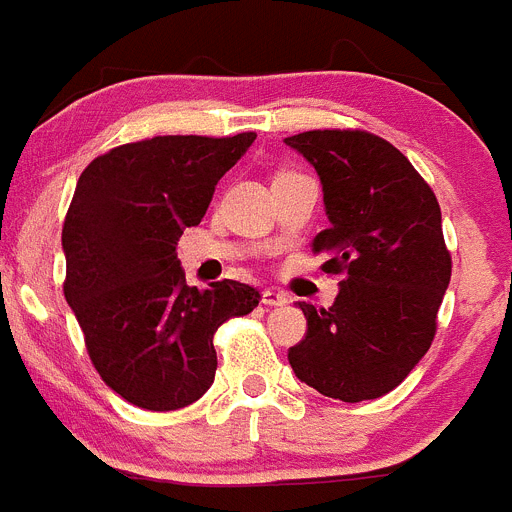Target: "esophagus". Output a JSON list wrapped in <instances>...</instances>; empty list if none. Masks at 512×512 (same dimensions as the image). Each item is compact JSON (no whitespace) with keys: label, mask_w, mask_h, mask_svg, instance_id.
I'll list each match as a JSON object with an SVG mask.
<instances>
[{"label":"esophagus","mask_w":512,"mask_h":512,"mask_svg":"<svg viewBox=\"0 0 512 512\" xmlns=\"http://www.w3.org/2000/svg\"><path fill=\"white\" fill-rule=\"evenodd\" d=\"M288 295L283 293V290H275V288H267L265 293H262V303L265 305H275V308H280V305H288Z\"/></svg>","instance_id":"esophagus-1"}]
</instances>
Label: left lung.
I'll list each match as a JSON object with an SVG mask.
<instances>
[{"instance_id":"obj_1","label":"left lung","mask_w":512,"mask_h":512,"mask_svg":"<svg viewBox=\"0 0 512 512\" xmlns=\"http://www.w3.org/2000/svg\"><path fill=\"white\" fill-rule=\"evenodd\" d=\"M315 169L331 227L313 240L341 275L331 308L298 303L308 333L288 351L303 384L331 399H379L407 379L437 331L450 285L442 212L399 148L366 131L285 138Z\"/></svg>"}]
</instances>
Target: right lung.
<instances>
[{"label":"right lung","instance_id":"right-lung-1","mask_svg":"<svg viewBox=\"0 0 512 512\" xmlns=\"http://www.w3.org/2000/svg\"><path fill=\"white\" fill-rule=\"evenodd\" d=\"M255 133L156 136L90 161L62 227L65 300L90 361L116 394L171 412L202 399L217 371L214 331L260 290L237 280L186 285L176 242L207 214L217 181Z\"/></svg>","mask_w":512,"mask_h":512}]
</instances>
